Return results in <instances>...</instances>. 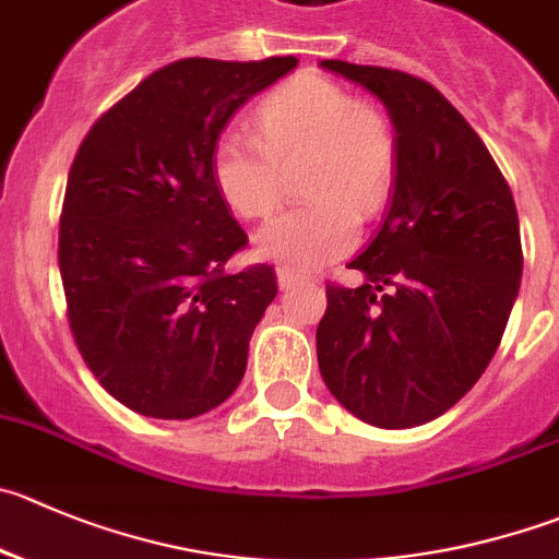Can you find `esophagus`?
Segmentation results:
<instances>
[{
  "label": "esophagus",
  "mask_w": 559,
  "mask_h": 559,
  "mask_svg": "<svg viewBox=\"0 0 559 559\" xmlns=\"http://www.w3.org/2000/svg\"><path fill=\"white\" fill-rule=\"evenodd\" d=\"M299 283H305V276L301 274H296V271H290V269H276V285H280L283 290L294 288V285H299Z\"/></svg>",
  "instance_id": "34e87169"
}]
</instances>
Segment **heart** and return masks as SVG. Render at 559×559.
I'll list each match as a JSON object with an SVG mask.
<instances>
[{"mask_svg": "<svg viewBox=\"0 0 559 559\" xmlns=\"http://www.w3.org/2000/svg\"><path fill=\"white\" fill-rule=\"evenodd\" d=\"M258 134L230 129L216 140L211 175L241 219H263L301 168L307 203L276 214L254 238V252L290 271H310L356 247L362 216L386 203L397 178L401 142L392 117L321 73H301L260 100Z\"/></svg>", "mask_w": 559, "mask_h": 559, "instance_id": "b5f03b06", "label": "heart"}]
</instances>
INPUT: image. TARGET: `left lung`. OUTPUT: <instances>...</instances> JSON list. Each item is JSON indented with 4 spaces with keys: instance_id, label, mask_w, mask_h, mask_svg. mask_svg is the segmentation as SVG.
<instances>
[{
    "instance_id": "1",
    "label": "left lung",
    "mask_w": 559,
    "mask_h": 559,
    "mask_svg": "<svg viewBox=\"0 0 559 559\" xmlns=\"http://www.w3.org/2000/svg\"><path fill=\"white\" fill-rule=\"evenodd\" d=\"M379 95L401 142L392 205L348 269L326 283L316 332L329 392L376 428L436 419L475 386L522 283L513 194L488 147L433 84L379 66L323 60Z\"/></svg>"
}]
</instances>
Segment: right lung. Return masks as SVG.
Instances as JSON below:
<instances>
[{"mask_svg":"<svg viewBox=\"0 0 559 559\" xmlns=\"http://www.w3.org/2000/svg\"><path fill=\"white\" fill-rule=\"evenodd\" d=\"M296 57H186L93 123L60 214V274L79 354L111 397L156 419H191L236 392L249 337L276 296L265 263L227 274L247 249L211 175L233 111Z\"/></svg>","mask_w":559,"mask_h":559,"instance_id":"1","label":"right lung"}]
</instances>
